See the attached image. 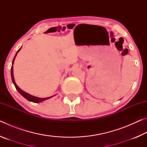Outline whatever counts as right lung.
<instances>
[{
    "label": "right lung",
    "mask_w": 147,
    "mask_h": 147,
    "mask_svg": "<svg viewBox=\"0 0 147 147\" xmlns=\"http://www.w3.org/2000/svg\"><path fill=\"white\" fill-rule=\"evenodd\" d=\"M21 47L20 48L18 51H17V53L16 54V55H15L14 58L13 59V61H12V65H11V80H12V82H13V83L14 84L15 87H16V88L17 91H18L19 93L21 94L22 96H23V97L25 98L26 100H28V101H30L32 102H34V103H39V102H43L44 100H46L47 99H49L52 97H53L54 96H55V94L53 96H49V97H46V98H39V97H37V96H35L33 95H31V94H30L28 93H26L25 91H24L22 90L21 89H20L17 85L16 83V82H15V80H14V76H13V65L14 63V61H15V59H16V57L17 56V54H18L19 52L20 51V50H21Z\"/></svg>",
    "instance_id": "add662e5"
}]
</instances>
